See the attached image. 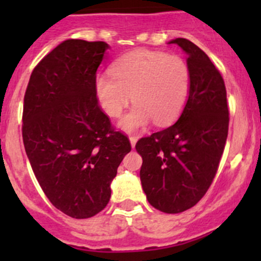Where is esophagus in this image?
Returning a JSON list of instances; mask_svg holds the SVG:
<instances>
[{"instance_id": "34e87169", "label": "esophagus", "mask_w": 261, "mask_h": 261, "mask_svg": "<svg viewBox=\"0 0 261 261\" xmlns=\"http://www.w3.org/2000/svg\"><path fill=\"white\" fill-rule=\"evenodd\" d=\"M136 143H138V138L136 136H130V144H131V147H135Z\"/></svg>"}]
</instances>
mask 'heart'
I'll list each match as a JSON object with an SVG mask.
<instances>
[{"label":"heart","mask_w":261,"mask_h":261,"mask_svg":"<svg viewBox=\"0 0 261 261\" xmlns=\"http://www.w3.org/2000/svg\"><path fill=\"white\" fill-rule=\"evenodd\" d=\"M111 73L94 78V94L110 117H118L130 103L135 106L118 121L125 133H136L152 120L164 126L177 120L191 91V70L186 60L163 51L139 49L118 58Z\"/></svg>","instance_id":"heart-1"}]
</instances>
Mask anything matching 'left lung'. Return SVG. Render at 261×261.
<instances>
[{
    "label": "left lung",
    "mask_w": 261,
    "mask_h": 261,
    "mask_svg": "<svg viewBox=\"0 0 261 261\" xmlns=\"http://www.w3.org/2000/svg\"><path fill=\"white\" fill-rule=\"evenodd\" d=\"M187 53L191 91L174 125L136 144L140 180L149 203L180 213L198 203L218 169L228 133L225 82L206 53L183 38L169 41Z\"/></svg>",
    "instance_id": "left-lung-1"
}]
</instances>
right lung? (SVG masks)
<instances>
[{
  "instance_id": "1",
  "label": "right lung",
  "mask_w": 261,
  "mask_h": 261,
  "mask_svg": "<svg viewBox=\"0 0 261 261\" xmlns=\"http://www.w3.org/2000/svg\"><path fill=\"white\" fill-rule=\"evenodd\" d=\"M107 49L105 41H63L34 68L23 97L22 139L34 174L53 206L73 218L107 206L131 150L94 94Z\"/></svg>"
}]
</instances>
